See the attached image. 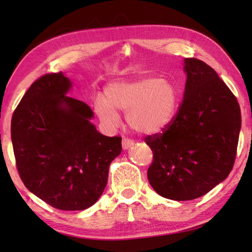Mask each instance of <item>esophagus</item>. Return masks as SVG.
<instances>
[{"instance_id":"1","label":"esophagus","mask_w":252,"mask_h":252,"mask_svg":"<svg viewBox=\"0 0 252 252\" xmlns=\"http://www.w3.org/2000/svg\"><path fill=\"white\" fill-rule=\"evenodd\" d=\"M122 144H123V149H128L129 147L133 146L134 142H133V140L128 139V137H124Z\"/></svg>"}]
</instances>
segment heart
Instances as JSON below:
<instances>
[{
    "label": "heart",
    "mask_w": 252,
    "mask_h": 252,
    "mask_svg": "<svg viewBox=\"0 0 252 252\" xmlns=\"http://www.w3.org/2000/svg\"><path fill=\"white\" fill-rule=\"evenodd\" d=\"M178 103L179 93L172 82L160 78H142L108 85L103 99L95 101L94 111L110 126L119 122L116 111L126 112L130 128L141 134H156L174 119Z\"/></svg>",
    "instance_id": "b5f03b06"
}]
</instances>
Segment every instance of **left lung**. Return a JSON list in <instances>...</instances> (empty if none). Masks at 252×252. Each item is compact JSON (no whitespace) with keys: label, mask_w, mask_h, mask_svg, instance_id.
<instances>
[{"label":"left lung","mask_w":252,"mask_h":252,"mask_svg":"<svg viewBox=\"0 0 252 252\" xmlns=\"http://www.w3.org/2000/svg\"><path fill=\"white\" fill-rule=\"evenodd\" d=\"M187 81L174 119L161 133L144 137L154 154L148 180L173 201L201 197L225 180L235 163L241 109L217 72L186 58Z\"/></svg>","instance_id":"left-lung-1"}]
</instances>
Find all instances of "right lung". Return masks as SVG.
Returning a JSON list of instances; mask_svg holds the SVG:
<instances>
[{
    "label": "right lung",
    "instance_id": "1",
    "mask_svg": "<svg viewBox=\"0 0 252 252\" xmlns=\"http://www.w3.org/2000/svg\"><path fill=\"white\" fill-rule=\"evenodd\" d=\"M70 88L62 72L36 79L13 112L11 140L25 187L55 209L78 211L102 195L122 137L98 133L91 108L67 96Z\"/></svg>",
    "mask_w": 252,
    "mask_h": 252
}]
</instances>
